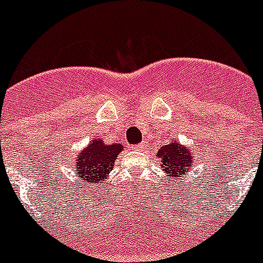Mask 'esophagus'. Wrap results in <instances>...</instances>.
<instances>
[{
	"label": "esophagus",
	"mask_w": 263,
	"mask_h": 263,
	"mask_svg": "<svg viewBox=\"0 0 263 263\" xmlns=\"http://www.w3.org/2000/svg\"><path fill=\"white\" fill-rule=\"evenodd\" d=\"M143 143H139V145H137V146H134V148H136V150H143Z\"/></svg>",
	"instance_id": "obj_1"
}]
</instances>
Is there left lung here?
<instances>
[{
	"label": "left lung",
	"instance_id": "1",
	"mask_svg": "<svg viewBox=\"0 0 263 263\" xmlns=\"http://www.w3.org/2000/svg\"><path fill=\"white\" fill-rule=\"evenodd\" d=\"M158 157L162 160V168L168 176L174 179L180 174H185L192 167L194 157L190 148L184 147L179 142L174 141L171 143L162 146L158 150Z\"/></svg>",
	"mask_w": 263,
	"mask_h": 263
}]
</instances>
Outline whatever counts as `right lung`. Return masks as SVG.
Returning a JSON list of instances; mask_svg holds the SVG:
<instances>
[{
    "instance_id": "add662e5",
    "label": "right lung",
    "mask_w": 263,
    "mask_h": 263,
    "mask_svg": "<svg viewBox=\"0 0 263 263\" xmlns=\"http://www.w3.org/2000/svg\"><path fill=\"white\" fill-rule=\"evenodd\" d=\"M124 150L121 143L105 145L103 139H93L83 148L75 160L76 176L81 179L83 184H96L105 182V178L110 173L117 155Z\"/></svg>"
}]
</instances>
